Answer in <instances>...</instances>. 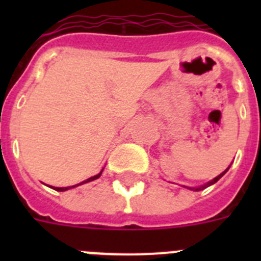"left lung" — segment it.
I'll list each match as a JSON object with an SVG mask.
<instances>
[{
	"instance_id": "8db88e82",
	"label": "left lung",
	"mask_w": 261,
	"mask_h": 261,
	"mask_svg": "<svg viewBox=\"0 0 261 261\" xmlns=\"http://www.w3.org/2000/svg\"><path fill=\"white\" fill-rule=\"evenodd\" d=\"M227 170H229V167L226 168V170H225V171H223V172H222V174H220V175H218V176H216V177H214L213 180H211V181H209V183L204 184V186L199 187V188H190V190H193V191H201V190H204V188H206V187H209V186H212V184L217 183V181L220 180L221 177H222V176H223V175H225V174H226V171H227Z\"/></svg>"
}]
</instances>
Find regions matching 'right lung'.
I'll list each match as a JSON object with an SVG mask.
<instances>
[{
	"mask_svg": "<svg viewBox=\"0 0 261 261\" xmlns=\"http://www.w3.org/2000/svg\"><path fill=\"white\" fill-rule=\"evenodd\" d=\"M102 171H103V170H102ZM102 171L99 172L98 175H95V176H91V177H89V179H87V180L82 181V183H80V184H75V186H71V187H62V188H59V187H53V190H55V191H59V192H64V191H68V190H70V188H74V187H78V186H81V184L89 183V181H93V180H95V179H98V177L100 176V175H102Z\"/></svg>",
	"mask_w": 261,
	"mask_h": 261,
	"instance_id": "obj_1",
	"label": "right lung"
}]
</instances>
